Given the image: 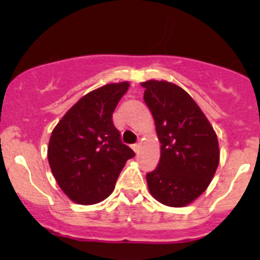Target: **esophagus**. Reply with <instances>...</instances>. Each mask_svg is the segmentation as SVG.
I'll return each instance as SVG.
<instances>
[{"instance_id":"esophagus-1","label":"esophagus","mask_w":260,"mask_h":260,"mask_svg":"<svg viewBox=\"0 0 260 260\" xmlns=\"http://www.w3.org/2000/svg\"><path fill=\"white\" fill-rule=\"evenodd\" d=\"M131 147H132L134 153H138V151H139V144H132Z\"/></svg>"}]
</instances>
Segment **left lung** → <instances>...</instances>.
<instances>
[{
  "label": "left lung",
  "mask_w": 260,
  "mask_h": 260,
  "mask_svg": "<svg viewBox=\"0 0 260 260\" xmlns=\"http://www.w3.org/2000/svg\"><path fill=\"white\" fill-rule=\"evenodd\" d=\"M144 101L160 140V161L147 174L150 194L168 207L190 204L207 189L219 165L214 128L186 90L166 80H147Z\"/></svg>",
  "instance_id": "1"
}]
</instances>
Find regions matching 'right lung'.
Listing matches in <instances>:
<instances>
[{
    "mask_svg": "<svg viewBox=\"0 0 260 260\" xmlns=\"http://www.w3.org/2000/svg\"><path fill=\"white\" fill-rule=\"evenodd\" d=\"M129 83H111L84 95L53 128L47 159L64 194L82 205L103 202L134 151L121 142L112 113Z\"/></svg>",
    "mask_w": 260,
    "mask_h": 260,
    "instance_id": "obj_1",
    "label": "right lung"
}]
</instances>
